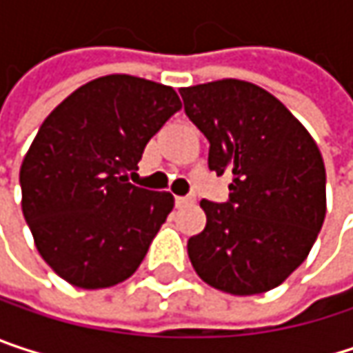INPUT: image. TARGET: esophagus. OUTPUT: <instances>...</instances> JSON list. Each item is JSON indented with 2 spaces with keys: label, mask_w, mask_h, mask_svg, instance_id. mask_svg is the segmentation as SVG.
Segmentation results:
<instances>
[{
  "label": "esophagus",
  "mask_w": 353,
  "mask_h": 353,
  "mask_svg": "<svg viewBox=\"0 0 353 353\" xmlns=\"http://www.w3.org/2000/svg\"><path fill=\"white\" fill-rule=\"evenodd\" d=\"M196 200L192 198V196H177L176 198V206L177 208H181V206H190V204H194Z\"/></svg>",
  "instance_id": "1"
}]
</instances>
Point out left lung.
I'll list each match as a JSON object with an SVG mask.
<instances>
[{"label":"left lung","instance_id":"left-lung-1","mask_svg":"<svg viewBox=\"0 0 353 353\" xmlns=\"http://www.w3.org/2000/svg\"><path fill=\"white\" fill-rule=\"evenodd\" d=\"M210 143L208 168L231 174L229 200H202L206 227L190 237L196 274L249 296L280 286L309 255L325 221V165L309 130L270 92L241 79L179 90Z\"/></svg>","mask_w":353,"mask_h":353}]
</instances>
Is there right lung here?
<instances>
[{
    "label": "right lung",
    "instance_id": "right-lung-1",
    "mask_svg": "<svg viewBox=\"0 0 353 353\" xmlns=\"http://www.w3.org/2000/svg\"><path fill=\"white\" fill-rule=\"evenodd\" d=\"M181 108L176 90L98 77L54 108L22 168V212L42 259L98 290L130 278L174 208L170 192L128 183L151 137Z\"/></svg>",
    "mask_w": 353,
    "mask_h": 353
}]
</instances>
